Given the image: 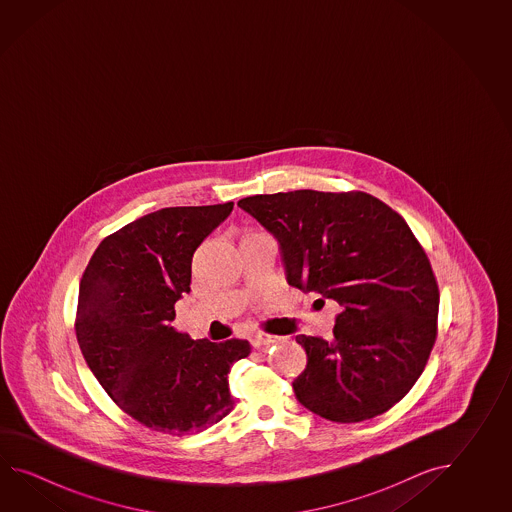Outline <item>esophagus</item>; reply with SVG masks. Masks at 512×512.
Listing matches in <instances>:
<instances>
[{
  "mask_svg": "<svg viewBox=\"0 0 512 512\" xmlns=\"http://www.w3.org/2000/svg\"><path fill=\"white\" fill-rule=\"evenodd\" d=\"M280 337H274V335H265V333H254L251 335L252 348L261 349L271 346L274 342H278Z\"/></svg>",
  "mask_w": 512,
  "mask_h": 512,
  "instance_id": "obj_1",
  "label": "esophagus"
}]
</instances>
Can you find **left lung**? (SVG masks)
I'll return each mask as SVG.
<instances>
[{
  "instance_id": "left-lung-1",
  "label": "left lung",
  "mask_w": 512,
  "mask_h": 512,
  "mask_svg": "<svg viewBox=\"0 0 512 512\" xmlns=\"http://www.w3.org/2000/svg\"><path fill=\"white\" fill-rule=\"evenodd\" d=\"M282 247L287 282L340 305L333 340L298 335L293 382L335 423L384 414L412 390L437 338L439 287L401 214L366 192L294 190L238 201Z\"/></svg>"
}]
</instances>
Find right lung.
<instances>
[{
  "mask_svg": "<svg viewBox=\"0 0 512 512\" xmlns=\"http://www.w3.org/2000/svg\"><path fill=\"white\" fill-rule=\"evenodd\" d=\"M234 203L161 208L100 241L78 291V346L113 403L163 434L203 432L230 414V366L247 340H192L172 327L192 258Z\"/></svg>",
  "mask_w": 512,
  "mask_h": 512,
  "instance_id": "right-lung-1",
  "label": "right lung"
}]
</instances>
